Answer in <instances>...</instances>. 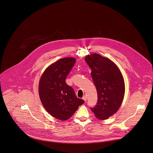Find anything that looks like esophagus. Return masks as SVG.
Returning <instances> with one entry per match:
<instances>
[{"mask_svg": "<svg viewBox=\"0 0 153 153\" xmlns=\"http://www.w3.org/2000/svg\"><path fill=\"white\" fill-rule=\"evenodd\" d=\"M83 99L85 100V102H86V101H87V97H86L85 96H84L83 97Z\"/></svg>", "mask_w": 153, "mask_h": 153, "instance_id": "obj_1", "label": "esophagus"}]
</instances>
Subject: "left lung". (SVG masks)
<instances>
[{
    "instance_id": "1",
    "label": "left lung",
    "mask_w": 153,
    "mask_h": 153,
    "mask_svg": "<svg viewBox=\"0 0 153 153\" xmlns=\"http://www.w3.org/2000/svg\"><path fill=\"white\" fill-rule=\"evenodd\" d=\"M85 60L91 69V76L97 92V103L90 109L97 119H107L117 111L123 100V77L112 61L99 54L88 55Z\"/></svg>"
}]
</instances>
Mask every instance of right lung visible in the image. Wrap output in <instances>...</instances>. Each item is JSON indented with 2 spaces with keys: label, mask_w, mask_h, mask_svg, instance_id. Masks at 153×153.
Wrapping results in <instances>:
<instances>
[{
  "label": "right lung",
  "mask_w": 153,
  "mask_h": 153,
  "mask_svg": "<svg viewBox=\"0 0 153 153\" xmlns=\"http://www.w3.org/2000/svg\"><path fill=\"white\" fill-rule=\"evenodd\" d=\"M76 59L66 57L53 63L42 74L39 85V96L46 110L60 120L70 118L85 101L79 99L66 79Z\"/></svg>",
  "instance_id": "obj_1"
}]
</instances>
